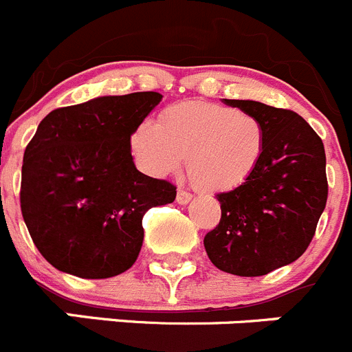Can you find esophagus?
I'll return each mask as SVG.
<instances>
[{"label":"esophagus","mask_w":352,"mask_h":352,"mask_svg":"<svg viewBox=\"0 0 352 352\" xmlns=\"http://www.w3.org/2000/svg\"><path fill=\"white\" fill-rule=\"evenodd\" d=\"M191 199H192L191 192L184 191V189H179V191H177V203H179V205H187Z\"/></svg>","instance_id":"esophagus-1"}]
</instances>
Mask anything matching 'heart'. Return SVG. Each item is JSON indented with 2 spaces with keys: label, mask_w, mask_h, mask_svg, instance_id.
I'll return each mask as SVG.
<instances>
[{
  "label": "heart",
  "mask_w": 352,
  "mask_h": 352,
  "mask_svg": "<svg viewBox=\"0 0 352 352\" xmlns=\"http://www.w3.org/2000/svg\"><path fill=\"white\" fill-rule=\"evenodd\" d=\"M267 147L262 121L246 111L180 102L161 111L157 124L142 121L130 135L137 165L153 177L175 175L187 156L198 189L226 192L243 186L261 165Z\"/></svg>",
  "instance_id": "heart-1"
}]
</instances>
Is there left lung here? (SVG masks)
Instances as JSON below:
<instances>
[{"mask_svg":"<svg viewBox=\"0 0 352 352\" xmlns=\"http://www.w3.org/2000/svg\"><path fill=\"white\" fill-rule=\"evenodd\" d=\"M222 102L257 116L267 147L250 179L217 195L221 222L203 243L221 271L264 276L297 261L313 239L328 196L324 147L294 111L257 100Z\"/></svg>","mask_w":352,"mask_h":352,"instance_id":"1","label":"left lung"}]
</instances>
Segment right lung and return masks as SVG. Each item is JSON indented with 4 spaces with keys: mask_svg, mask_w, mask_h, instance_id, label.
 <instances>
[{
    "mask_svg": "<svg viewBox=\"0 0 352 352\" xmlns=\"http://www.w3.org/2000/svg\"><path fill=\"white\" fill-rule=\"evenodd\" d=\"M163 95H104L43 118L25 147L21 208L39 254L67 274L104 280L135 264L142 217L173 203L166 180L139 172L130 135Z\"/></svg>",
    "mask_w": 352,
    "mask_h": 352,
    "instance_id": "1",
    "label": "right lung"
}]
</instances>
